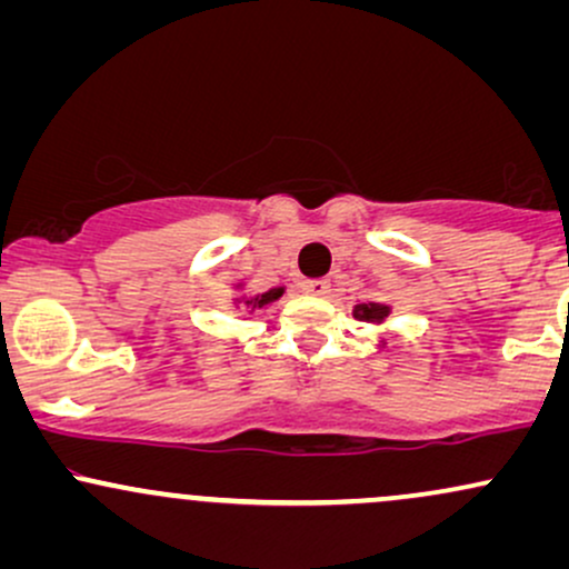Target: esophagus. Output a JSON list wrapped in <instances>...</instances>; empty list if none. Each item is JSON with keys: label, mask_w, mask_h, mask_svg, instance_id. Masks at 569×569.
I'll use <instances>...</instances> for the list:
<instances>
[{"label": "esophagus", "mask_w": 569, "mask_h": 569, "mask_svg": "<svg viewBox=\"0 0 569 569\" xmlns=\"http://www.w3.org/2000/svg\"><path fill=\"white\" fill-rule=\"evenodd\" d=\"M302 291L310 293V297H329L331 283L329 280H305Z\"/></svg>", "instance_id": "esophagus-1"}]
</instances>
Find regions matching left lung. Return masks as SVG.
<instances>
[{
    "mask_svg": "<svg viewBox=\"0 0 569 569\" xmlns=\"http://www.w3.org/2000/svg\"><path fill=\"white\" fill-rule=\"evenodd\" d=\"M352 316L363 323H382L388 321L390 316V307L382 302H367V305H356L352 307ZM385 345V342H382Z\"/></svg>",
    "mask_w": 569,
    "mask_h": 569,
    "instance_id": "1",
    "label": "left lung"
}]
</instances>
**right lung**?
Returning a JSON list of instances; mask_svg holds the SVG:
<instances>
[{
  "mask_svg": "<svg viewBox=\"0 0 569 569\" xmlns=\"http://www.w3.org/2000/svg\"><path fill=\"white\" fill-rule=\"evenodd\" d=\"M283 286H278V289H270V291H264V293H253V297H248V293H243V297H238L234 299V305H243L246 310H262V307H267V305H272V302H278L280 297H283Z\"/></svg>",
  "mask_w": 569,
  "mask_h": 569,
  "instance_id": "1",
  "label": "right lung"
}]
</instances>
